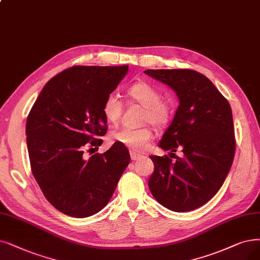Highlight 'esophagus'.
<instances>
[{
	"label": "esophagus",
	"instance_id": "esophagus-1",
	"mask_svg": "<svg viewBox=\"0 0 260 260\" xmlns=\"http://www.w3.org/2000/svg\"><path fill=\"white\" fill-rule=\"evenodd\" d=\"M130 155H131V160H133V161L139 160V159L142 158L141 154H139V153H137V152H133V151L130 152Z\"/></svg>",
	"mask_w": 260,
	"mask_h": 260
}]
</instances>
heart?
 Masks as SVG:
<instances>
[{
	"instance_id": "heart-1",
	"label": "heart",
	"mask_w": 260,
	"mask_h": 260,
	"mask_svg": "<svg viewBox=\"0 0 260 260\" xmlns=\"http://www.w3.org/2000/svg\"><path fill=\"white\" fill-rule=\"evenodd\" d=\"M128 96L145 108L142 122L151 123L157 128H163L170 122L173 116V103L170 99L162 98L161 91L148 82H137L127 89ZM123 105L119 97L112 92L103 101L102 113L106 119L116 124L122 113ZM112 140L133 152H142L148 147L153 139L152 129L143 127L140 129L122 128L112 133Z\"/></svg>"
}]
</instances>
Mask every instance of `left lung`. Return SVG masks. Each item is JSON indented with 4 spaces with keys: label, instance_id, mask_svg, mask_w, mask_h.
Masks as SVG:
<instances>
[{
    "label": "left lung",
    "instance_id": "left-lung-1",
    "mask_svg": "<svg viewBox=\"0 0 260 260\" xmlns=\"http://www.w3.org/2000/svg\"><path fill=\"white\" fill-rule=\"evenodd\" d=\"M145 74L172 87L179 107L159 147L181 149L176 162L168 155H150L154 171L151 194L173 211L200 208L221 189L235 157L232 108L213 83L191 69H148Z\"/></svg>",
    "mask_w": 260,
    "mask_h": 260
}]
</instances>
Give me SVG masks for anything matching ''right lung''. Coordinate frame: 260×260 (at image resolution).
Segmentation results:
<instances>
[{
	"label": "right lung",
	"instance_id": "add662e5",
	"mask_svg": "<svg viewBox=\"0 0 260 260\" xmlns=\"http://www.w3.org/2000/svg\"><path fill=\"white\" fill-rule=\"evenodd\" d=\"M128 66H74L52 78L26 119L30 170L48 202L69 216L87 217L111 200L130 163L127 147L114 143L86 160L108 130L102 113Z\"/></svg>",
	"mask_w": 260,
	"mask_h": 260
}]
</instances>
